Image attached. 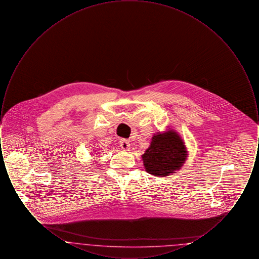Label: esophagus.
Returning a JSON list of instances; mask_svg holds the SVG:
<instances>
[{
  "label": "esophagus",
  "mask_w": 259,
  "mask_h": 259,
  "mask_svg": "<svg viewBox=\"0 0 259 259\" xmlns=\"http://www.w3.org/2000/svg\"><path fill=\"white\" fill-rule=\"evenodd\" d=\"M130 147H131V144H130V142L128 140H124L123 139V140L120 141V148L122 150L128 151L130 149Z\"/></svg>",
  "instance_id": "esophagus-1"
}]
</instances>
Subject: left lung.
Instances as JSON below:
<instances>
[{"instance_id": "left-lung-1", "label": "left lung", "mask_w": 259, "mask_h": 259, "mask_svg": "<svg viewBox=\"0 0 259 259\" xmlns=\"http://www.w3.org/2000/svg\"><path fill=\"white\" fill-rule=\"evenodd\" d=\"M167 128L152 136L149 147L142 155L145 170L154 177L163 178L178 172L188 157L183 138L175 129Z\"/></svg>"}]
</instances>
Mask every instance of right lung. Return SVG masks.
Masks as SVG:
<instances>
[{"mask_svg":"<svg viewBox=\"0 0 259 259\" xmlns=\"http://www.w3.org/2000/svg\"><path fill=\"white\" fill-rule=\"evenodd\" d=\"M95 154H96V153H95Z\"/></svg>","mask_w":259,"mask_h":259,"instance_id":"add662e5","label":"right lung"}]
</instances>
